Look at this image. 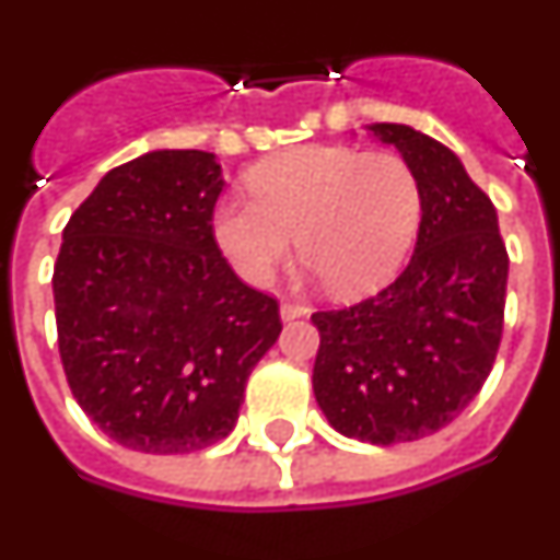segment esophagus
<instances>
[{"mask_svg":"<svg viewBox=\"0 0 560 560\" xmlns=\"http://www.w3.org/2000/svg\"><path fill=\"white\" fill-rule=\"evenodd\" d=\"M308 314V308L300 303H280V319L283 323H291V319H300V316Z\"/></svg>","mask_w":560,"mask_h":560,"instance_id":"34e87169","label":"esophagus"}]
</instances>
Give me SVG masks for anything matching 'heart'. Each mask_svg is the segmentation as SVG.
I'll return each mask as SVG.
<instances>
[{"label":"heart","mask_w":560,"mask_h":560,"mask_svg":"<svg viewBox=\"0 0 560 560\" xmlns=\"http://www.w3.org/2000/svg\"><path fill=\"white\" fill-rule=\"evenodd\" d=\"M252 196H226L212 212V237L246 283L264 285L296 249L328 291L361 296L407 260L423 219V190L389 151L300 145L246 176Z\"/></svg>","instance_id":"1"}]
</instances>
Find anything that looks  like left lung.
Instances as JSON below:
<instances>
[{"instance_id":"obj_1","label":"left lung","mask_w":560,"mask_h":560,"mask_svg":"<svg viewBox=\"0 0 560 560\" xmlns=\"http://www.w3.org/2000/svg\"><path fill=\"white\" fill-rule=\"evenodd\" d=\"M364 131L412 167L423 219L393 285L311 316L314 395L336 432L389 446L440 432L477 398L502 339L508 252L491 199L457 153L400 122Z\"/></svg>"}]
</instances>
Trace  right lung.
I'll return each mask as SVG.
<instances>
[{"mask_svg": "<svg viewBox=\"0 0 560 560\" xmlns=\"http://www.w3.org/2000/svg\"><path fill=\"white\" fill-rule=\"evenodd\" d=\"M215 153L148 151L114 167L63 226L52 271L58 350L97 429L145 454L232 432L252 368L283 330L212 237Z\"/></svg>", "mask_w": 560, "mask_h": 560, "instance_id": "right-lung-1", "label": "right lung"}]
</instances>
